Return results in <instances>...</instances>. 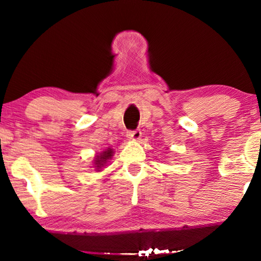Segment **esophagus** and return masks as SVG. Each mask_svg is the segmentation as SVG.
Here are the masks:
<instances>
[{
  "mask_svg": "<svg viewBox=\"0 0 261 261\" xmlns=\"http://www.w3.org/2000/svg\"><path fill=\"white\" fill-rule=\"evenodd\" d=\"M126 137L131 140H138V139H140V137H141V131L139 129L130 130V131L126 132Z\"/></svg>",
  "mask_w": 261,
  "mask_h": 261,
  "instance_id": "34e87169",
  "label": "esophagus"
}]
</instances>
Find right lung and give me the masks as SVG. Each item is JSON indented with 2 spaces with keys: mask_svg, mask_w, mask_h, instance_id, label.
<instances>
[{
  "mask_svg": "<svg viewBox=\"0 0 261 261\" xmlns=\"http://www.w3.org/2000/svg\"><path fill=\"white\" fill-rule=\"evenodd\" d=\"M112 154H113V149L108 148L107 151H105L103 153H101L100 155H96L95 156V167L96 169H100L101 167H103L106 165V162H107L110 158H112Z\"/></svg>",
  "mask_w": 261,
  "mask_h": 261,
  "instance_id": "1",
  "label": "right lung"
}]
</instances>
